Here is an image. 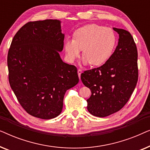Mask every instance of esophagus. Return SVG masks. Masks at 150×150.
I'll use <instances>...</instances> for the list:
<instances>
[{
    "label": "esophagus",
    "instance_id": "34e87169",
    "mask_svg": "<svg viewBox=\"0 0 150 150\" xmlns=\"http://www.w3.org/2000/svg\"><path fill=\"white\" fill-rule=\"evenodd\" d=\"M82 72H83V71H82V69H78V74H79V79H81V75Z\"/></svg>",
    "mask_w": 150,
    "mask_h": 150
}]
</instances>
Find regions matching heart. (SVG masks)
<instances>
[{"label":"heart","mask_w":150,"mask_h":150,"mask_svg":"<svg viewBox=\"0 0 150 150\" xmlns=\"http://www.w3.org/2000/svg\"><path fill=\"white\" fill-rule=\"evenodd\" d=\"M116 41V35L111 28L96 24H87L76 30L74 39L65 41L66 58L69 62H73L83 50V63L100 66L111 57Z\"/></svg>","instance_id":"heart-1"}]
</instances>
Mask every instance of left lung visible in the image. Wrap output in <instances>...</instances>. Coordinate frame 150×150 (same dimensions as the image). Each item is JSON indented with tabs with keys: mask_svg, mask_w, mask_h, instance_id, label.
<instances>
[{
	"mask_svg": "<svg viewBox=\"0 0 150 150\" xmlns=\"http://www.w3.org/2000/svg\"><path fill=\"white\" fill-rule=\"evenodd\" d=\"M113 29L120 38L111 57L104 64L85 71L81 76L83 83L91 91L87 100L88 111L99 117L122 109L138 81V52L134 39L126 30Z\"/></svg>",
	"mask_w": 150,
	"mask_h": 150,
	"instance_id": "8db88e82",
	"label": "left lung"
}]
</instances>
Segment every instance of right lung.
I'll return each instance as SVG.
<instances>
[{
	"label": "right lung",
	"mask_w": 150,
	"mask_h": 150,
	"mask_svg": "<svg viewBox=\"0 0 150 150\" xmlns=\"http://www.w3.org/2000/svg\"><path fill=\"white\" fill-rule=\"evenodd\" d=\"M64 36L59 20L28 22L16 33L8 51L10 86L22 107L35 117L58 116L65 92L79 81L76 67L59 55Z\"/></svg>",
	"instance_id": "1"
}]
</instances>
